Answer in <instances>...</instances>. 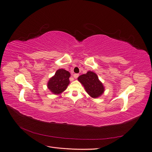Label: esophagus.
I'll return each mask as SVG.
<instances>
[{
  "instance_id": "esophagus-1",
  "label": "esophagus",
  "mask_w": 152,
  "mask_h": 152,
  "mask_svg": "<svg viewBox=\"0 0 152 152\" xmlns=\"http://www.w3.org/2000/svg\"><path fill=\"white\" fill-rule=\"evenodd\" d=\"M78 76H79V74H75V75H73V77H74L75 79L77 78Z\"/></svg>"
}]
</instances>
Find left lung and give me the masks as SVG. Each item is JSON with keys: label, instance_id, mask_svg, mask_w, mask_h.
I'll list each match as a JSON object with an SVG mask.
<instances>
[{"label": "left lung", "instance_id": "1", "mask_svg": "<svg viewBox=\"0 0 152 152\" xmlns=\"http://www.w3.org/2000/svg\"><path fill=\"white\" fill-rule=\"evenodd\" d=\"M77 80L83 84L86 91L91 97L97 98L104 93V86L95 72L89 71L86 74L79 76Z\"/></svg>", "mask_w": 152, "mask_h": 152}]
</instances>
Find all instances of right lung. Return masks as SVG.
<instances>
[{
    "label": "right lung",
    "instance_id": "1",
    "mask_svg": "<svg viewBox=\"0 0 152 152\" xmlns=\"http://www.w3.org/2000/svg\"><path fill=\"white\" fill-rule=\"evenodd\" d=\"M69 72L64 69H59L48 82V88L54 94H60L66 90L69 84Z\"/></svg>",
    "mask_w": 152,
    "mask_h": 152
}]
</instances>
